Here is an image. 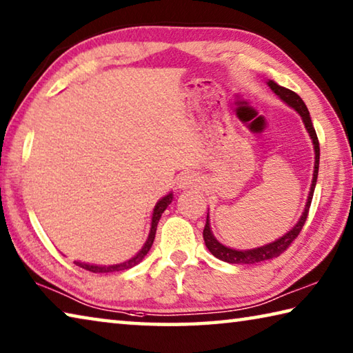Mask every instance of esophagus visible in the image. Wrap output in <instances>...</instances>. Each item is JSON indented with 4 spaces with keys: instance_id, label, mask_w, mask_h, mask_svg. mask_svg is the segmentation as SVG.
Masks as SVG:
<instances>
[{
    "instance_id": "esophagus-1",
    "label": "esophagus",
    "mask_w": 353,
    "mask_h": 353,
    "mask_svg": "<svg viewBox=\"0 0 353 353\" xmlns=\"http://www.w3.org/2000/svg\"><path fill=\"white\" fill-rule=\"evenodd\" d=\"M198 182H199V179L194 174H182L177 181V187L182 190L193 188V187H198Z\"/></svg>"
}]
</instances>
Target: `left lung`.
<instances>
[{
  "label": "left lung",
  "instance_id": "left-lung-1",
  "mask_svg": "<svg viewBox=\"0 0 353 353\" xmlns=\"http://www.w3.org/2000/svg\"><path fill=\"white\" fill-rule=\"evenodd\" d=\"M268 85H270L271 90L277 94V97L283 101V103L292 107L299 115L302 117V121L305 124L307 132L310 134V139L313 141L314 146V171H313V181H312V188H310V194L307 199V205L305 210L302 212L301 219L297 221V224L292 227L290 232H286L283 236H280L279 240L272 241L270 244H265L261 248H255V249H248V250H236V249H230L221 244L214 235L212 234L210 229V221H208V213H207V223L204 227V241L207 249L216 256V259L232 263V265H254V263H260V261H266V260H272L279 256L280 254H283L286 249L291 246V243L296 240L297 235L301 234L303 224H305L307 216H308V210L310 205H312V199H313V193H314V187H316V181H318V171H319V140L318 135H316V130L313 128L312 118H310V112L307 109L305 103H303L302 98L299 97L297 93L288 90L282 85H279L274 81H268Z\"/></svg>",
  "mask_w": 353,
  "mask_h": 353
}]
</instances>
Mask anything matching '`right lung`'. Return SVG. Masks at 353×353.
<instances>
[{
	"mask_svg": "<svg viewBox=\"0 0 353 353\" xmlns=\"http://www.w3.org/2000/svg\"><path fill=\"white\" fill-rule=\"evenodd\" d=\"M172 201V193L166 194L165 198L160 199L157 204L154 207V212H152V221H151V230H149V235H148V240L145 243V246L141 248V250L132 259L124 261V263H119V265H110V266H98V265H88V263H81V261H74L77 266L83 268V270L90 271V272H117V271H124V270H129V268H132L135 265H139V263L145 259V255L149 252V249H151L152 243H154V238H155V230H157V224H159V219L162 216V213L166 210V207L171 204Z\"/></svg>",
	"mask_w": 353,
	"mask_h": 353,
	"instance_id": "right-lung-1",
	"label": "right lung"
}]
</instances>
